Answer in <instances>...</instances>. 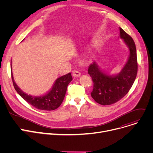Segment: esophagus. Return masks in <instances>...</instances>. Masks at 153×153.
I'll return each mask as SVG.
<instances>
[{
	"label": "esophagus",
	"instance_id": "1",
	"mask_svg": "<svg viewBox=\"0 0 153 153\" xmlns=\"http://www.w3.org/2000/svg\"><path fill=\"white\" fill-rule=\"evenodd\" d=\"M72 74L74 77H78L81 75V73L78 70H73L72 71Z\"/></svg>",
	"mask_w": 153,
	"mask_h": 153
}]
</instances>
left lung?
Returning <instances> with one entry per match:
<instances>
[{
    "instance_id": "obj_1",
    "label": "left lung",
    "mask_w": 153,
    "mask_h": 153,
    "mask_svg": "<svg viewBox=\"0 0 153 153\" xmlns=\"http://www.w3.org/2000/svg\"><path fill=\"white\" fill-rule=\"evenodd\" d=\"M120 37L123 39L130 50L128 60L121 71L110 75L100 68L96 62L89 67L88 74L92 78L93 89L91 97L101 105H111L120 100L130 91L137 77L138 63L135 44L132 38L121 28Z\"/></svg>"
}]
</instances>
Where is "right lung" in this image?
Wrapping results in <instances>:
<instances>
[{
	"label": "right lung",
	"mask_w": 153,
	"mask_h": 153,
	"mask_svg": "<svg viewBox=\"0 0 153 153\" xmlns=\"http://www.w3.org/2000/svg\"><path fill=\"white\" fill-rule=\"evenodd\" d=\"M12 79L16 91L25 101L36 109L44 111H53L57 109L63 102L67 86L72 80V76L71 73H68L58 78L51 90L48 93L41 96H32L24 93L15 83L12 73Z\"/></svg>",
	"instance_id": "right-lung-1"
}]
</instances>
